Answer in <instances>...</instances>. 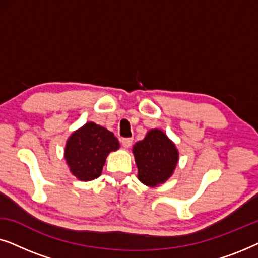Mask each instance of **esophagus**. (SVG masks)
<instances>
[{
  "label": "esophagus",
  "mask_w": 258,
  "mask_h": 258,
  "mask_svg": "<svg viewBox=\"0 0 258 258\" xmlns=\"http://www.w3.org/2000/svg\"><path fill=\"white\" fill-rule=\"evenodd\" d=\"M133 141H134L133 139H122L121 143L124 148H130V147H132V144H133Z\"/></svg>",
  "instance_id": "1"
}]
</instances>
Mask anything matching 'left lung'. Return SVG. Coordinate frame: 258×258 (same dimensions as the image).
<instances>
[{"instance_id": "1", "label": "left lung", "mask_w": 258, "mask_h": 258, "mask_svg": "<svg viewBox=\"0 0 258 258\" xmlns=\"http://www.w3.org/2000/svg\"><path fill=\"white\" fill-rule=\"evenodd\" d=\"M139 169L137 177L143 184L157 186L174 172L178 162V150L172 141L160 129H151L133 147Z\"/></svg>"}]
</instances>
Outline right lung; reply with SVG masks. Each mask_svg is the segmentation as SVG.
Returning a JSON list of instances; mask_svg holds the SVG:
<instances>
[{
	"instance_id": "obj_1",
	"label": "right lung",
	"mask_w": 258,
	"mask_h": 258,
	"mask_svg": "<svg viewBox=\"0 0 258 258\" xmlns=\"http://www.w3.org/2000/svg\"><path fill=\"white\" fill-rule=\"evenodd\" d=\"M119 148L114 134L94 122H88L67 141L64 158L70 172L83 182L93 181L101 175L111 151Z\"/></svg>"
}]
</instances>
